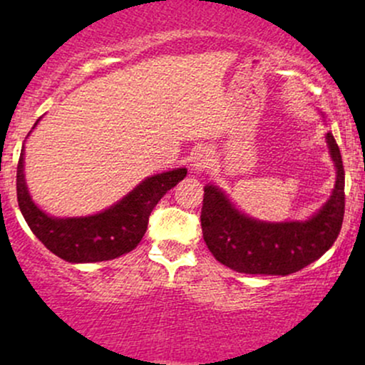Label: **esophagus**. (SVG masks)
Masks as SVG:
<instances>
[{"instance_id":"34e87169","label":"esophagus","mask_w":365,"mask_h":365,"mask_svg":"<svg viewBox=\"0 0 365 365\" xmlns=\"http://www.w3.org/2000/svg\"><path fill=\"white\" fill-rule=\"evenodd\" d=\"M211 161H212L211 150H209V149H199L194 154V156H192L190 168L195 175H199V173H202L204 170H207L209 166H211Z\"/></svg>"}]
</instances>
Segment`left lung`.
I'll use <instances>...</instances> for the list:
<instances>
[{
	"mask_svg": "<svg viewBox=\"0 0 365 365\" xmlns=\"http://www.w3.org/2000/svg\"><path fill=\"white\" fill-rule=\"evenodd\" d=\"M326 144L336 170L334 188L319 211L304 221H261L240 211L220 187H204L200 225L216 261L237 273L287 276L329 250L345 215V171L331 132Z\"/></svg>",
	"mask_w": 365,
	"mask_h": 365,
	"instance_id": "8db88e82",
	"label": "left lung"
}]
</instances>
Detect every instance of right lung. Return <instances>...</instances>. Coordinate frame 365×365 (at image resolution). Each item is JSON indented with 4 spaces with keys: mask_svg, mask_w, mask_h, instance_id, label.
Masks as SVG:
<instances>
[{
    "mask_svg": "<svg viewBox=\"0 0 365 365\" xmlns=\"http://www.w3.org/2000/svg\"><path fill=\"white\" fill-rule=\"evenodd\" d=\"M39 120L36 121L37 127ZM32 132V130H31ZM29 137V135H27ZM22 148L16 166V199L29 228L54 255L63 261L101 262L116 259L135 249L148 230L150 211L161 197L185 178L187 168L153 175L113 206L91 216L58 217L44 212L32 200L25 182Z\"/></svg>",
    "mask_w": 365,
    "mask_h": 365,
    "instance_id": "1",
    "label": "right lung"
}]
</instances>
